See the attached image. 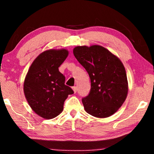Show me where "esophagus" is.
Listing matches in <instances>:
<instances>
[{"instance_id": "1", "label": "esophagus", "mask_w": 154, "mask_h": 154, "mask_svg": "<svg viewBox=\"0 0 154 154\" xmlns=\"http://www.w3.org/2000/svg\"><path fill=\"white\" fill-rule=\"evenodd\" d=\"M72 90H73L74 92H75V93H76V92H77V87H76V86H73V87H72Z\"/></svg>"}]
</instances>
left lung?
I'll list each match as a JSON object with an SVG mask.
<instances>
[{"mask_svg":"<svg viewBox=\"0 0 154 154\" xmlns=\"http://www.w3.org/2000/svg\"><path fill=\"white\" fill-rule=\"evenodd\" d=\"M73 54L90 78V93L82 98L85 111L96 118L111 116L127 96L128 81L123 64L100 45L78 46Z\"/></svg>","mask_w":154,"mask_h":154,"instance_id":"1","label":"left lung"}]
</instances>
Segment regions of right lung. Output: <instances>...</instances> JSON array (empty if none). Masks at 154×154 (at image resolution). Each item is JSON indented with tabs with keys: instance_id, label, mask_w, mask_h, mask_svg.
<instances>
[{
	"instance_id": "add662e5",
	"label": "right lung",
	"mask_w": 154,
	"mask_h": 154,
	"mask_svg": "<svg viewBox=\"0 0 154 154\" xmlns=\"http://www.w3.org/2000/svg\"><path fill=\"white\" fill-rule=\"evenodd\" d=\"M68 54L66 49L43 52L31 64L25 78L24 92L28 103L43 118L58 116L68 96L74 93L65 85L64 75L58 70Z\"/></svg>"
}]
</instances>
